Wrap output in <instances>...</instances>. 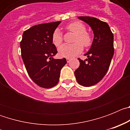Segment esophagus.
<instances>
[{"mask_svg": "<svg viewBox=\"0 0 130 130\" xmlns=\"http://www.w3.org/2000/svg\"><path fill=\"white\" fill-rule=\"evenodd\" d=\"M66 60H67V62H70V60H71V58H66Z\"/></svg>", "mask_w": 130, "mask_h": 130, "instance_id": "obj_1", "label": "esophagus"}]
</instances>
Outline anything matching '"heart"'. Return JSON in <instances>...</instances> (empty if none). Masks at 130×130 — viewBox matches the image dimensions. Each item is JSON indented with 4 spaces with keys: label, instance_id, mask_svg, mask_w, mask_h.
<instances>
[{
    "label": "heart",
    "instance_id": "b5f03b06",
    "mask_svg": "<svg viewBox=\"0 0 130 130\" xmlns=\"http://www.w3.org/2000/svg\"><path fill=\"white\" fill-rule=\"evenodd\" d=\"M66 30L75 34L72 45H62L58 49V54L60 57L72 58L82 52L84 47H89L92 43V37L87 32V28L83 23L74 21L69 23L65 27ZM63 42L61 32L56 29L52 34V43L56 47H59Z\"/></svg>",
    "mask_w": 130,
    "mask_h": 130
}]
</instances>
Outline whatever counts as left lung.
Listing matches in <instances>:
<instances>
[{"instance_id": "1", "label": "left lung", "mask_w": 130, "mask_h": 130, "mask_svg": "<svg viewBox=\"0 0 130 130\" xmlns=\"http://www.w3.org/2000/svg\"><path fill=\"white\" fill-rule=\"evenodd\" d=\"M78 18L90 25L94 37L90 50L85 55L88 58H78L80 65L74 73L79 85L90 87L99 83L109 70L114 55V37L106 22L88 16Z\"/></svg>"}]
</instances>
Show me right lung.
<instances>
[{
    "label": "right lung",
    "instance_id": "obj_1",
    "mask_svg": "<svg viewBox=\"0 0 130 130\" xmlns=\"http://www.w3.org/2000/svg\"><path fill=\"white\" fill-rule=\"evenodd\" d=\"M61 21L39 24L23 34L20 42L21 57L31 79L39 87L49 88L59 81L62 68L66 58L55 59L57 53L52 43V34Z\"/></svg>",
    "mask_w": 130,
    "mask_h": 130
}]
</instances>
